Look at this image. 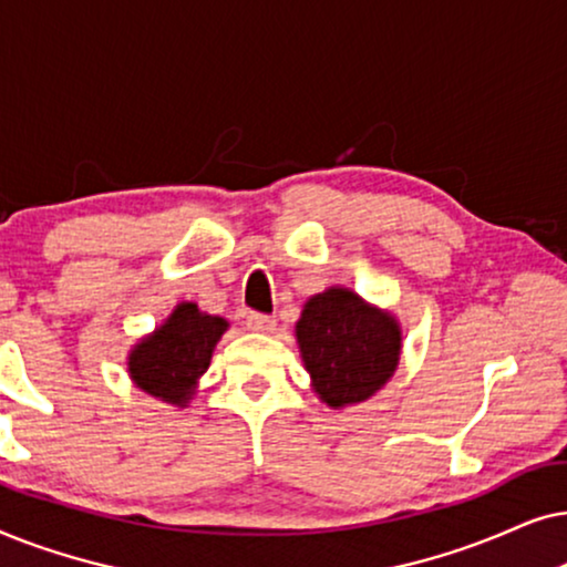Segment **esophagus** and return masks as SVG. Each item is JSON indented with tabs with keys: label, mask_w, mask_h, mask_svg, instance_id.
<instances>
[{
	"label": "esophagus",
	"mask_w": 567,
	"mask_h": 567,
	"mask_svg": "<svg viewBox=\"0 0 567 567\" xmlns=\"http://www.w3.org/2000/svg\"><path fill=\"white\" fill-rule=\"evenodd\" d=\"M247 328L258 330V332H270L276 328V320L270 315H260V312H250L247 315Z\"/></svg>",
	"instance_id": "1"
}]
</instances>
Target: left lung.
<instances>
[{
  "instance_id": "left-lung-1",
  "label": "left lung",
  "mask_w": 567,
  "mask_h": 567,
  "mask_svg": "<svg viewBox=\"0 0 567 567\" xmlns=\"http://www.w3.org/2000/svg\"><path fill=\"white\" fill-rule=\"evenodd\" d=\"M297 338L315 390L330 408L369 400L400 361L398 322L348 289L309 299Z\"/></svg>"
}]
</instances>
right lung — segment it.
Listing matches in <instances>:
<instances>
[{
    "label": "right lung",
    "instance_id": "add662e5",
    "mask_svg": "<svg viewBox=\"0 0 567 567\" xmlns=\"http://www.w3.org/2000/svg\"><path fill=\"white\" fill-rule=\"evenodd\" d=\"M227 320L198 312L196 305H181L173 317L142 340L128 359V371L144 392L173 405L190 400L193 386L212 363L216 340Z\"/></svg>",
    "mask_w": 567,
    "mask_h": 567
}]
</instances>
